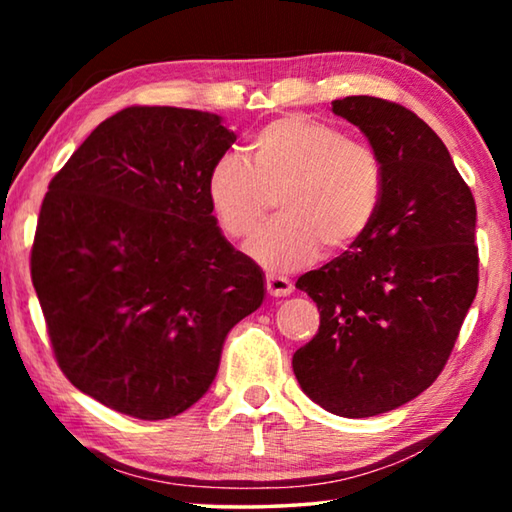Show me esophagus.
I'll list each match as a JSON object with an SVG mask.
<instances>
[{"instance_id":"1","label":"esophagus","mask_w":512,"mask_h":512,"mask_svg":"<svg viewBox=\"0 0 512 512\" xmlns=\"http://www.w3.org/2000/svg\"><path fill=\"white\" fill-rule=\"evenodd\" d=\"M266 291L271 293L273 298H284L293 291V284L282 275H266Z\"/></svg>"}]
</instances>
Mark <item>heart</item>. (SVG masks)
Returning <instances> with one entry per match:
<instances>
[{"label":"heart","instance_id":"b5f03b06","mask_svg":"<svg viewBox=\"0 0 512 512\" xmlns=\"http://www.w3.org/2000/svg\"><path fill=\"white\" fill-rule=\"evenodd\" d=\"M250 162L225 153L207 176V201L232 241L255 235L280 195V219L250 244L268 271H296L323 253L352 250L384 198V162L372 146L307 115L271 121L248 144Z\"/></svg>","mask_w":512,"mask_h":512}]
</instances>
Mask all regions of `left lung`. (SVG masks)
<instances>
[{
  "mask_svg": "<svg viewBox=\"0 0 512 512\" xmlns=\"http://www.w3.org/2000/svg\"><path fill=\"white\" fill-rule=\"evenodd\" d=\"M384 162L375 223L354 250L298 277L320 327L293 354L302 391L325 411L370 418L438 379L479 287L476 205L443 140L400 103L345 97Z\"/></svg>",
  "mask_w": 512,
  "mask_h": 512,
  "instance_id": "1",
  "label": "left lung"
}]
</instances>
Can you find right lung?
Segmentation results:
<instances>
[{
  "instance_id": "obj_1",
  "label": "right lung",
  "mask_w": 512,
  "mask_h": 512,
  "mask_svg": "<svg viewBox=\"0 0 512 512\" xmlns=\"http://www.w3.org/2000/svg\"><path fill=\"white\" fill-rule=\"evenodd\" d=\"M237 135L219 115L131 106L49 183L31 280L58 368L140 420L201 400L225 336L262 305L259 266L216 228L207 176Z\"/></svg>"
}]
</instances>
